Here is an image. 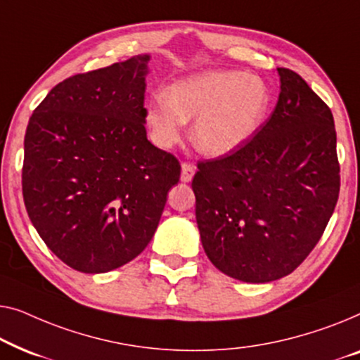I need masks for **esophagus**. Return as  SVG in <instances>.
I'll return each mask as SVG.
<instances>
[{
	"mask_svg": "<svg viewBox=\"0 0 360 360\" xmlns=\"http://www.w3.org/2000/svg\"><path fill=\"white\" fill-rule=\"evenodd\" d=\"M195 174V168L192 165H182V173H181V181L182 182H189L192 181Z\"/></svg>",
	"mask_w": 360,
	"mask_h": 360,
	"instance_id": "esophagus-1",
	"label": "esophagus"
}]
</instances>
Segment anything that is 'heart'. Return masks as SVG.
Listing matches in <instances>:
<instances>
[{
	"label": "heart",
	"instance_id": "1",
	"mask_svg": "<svg viewBox=\"0 0 360 360\" xmlns=\"http://www.w3.org/2000/svg\"><path fill=\"white\" fill-rule=\"evenodd\" d=\"M264 81L235 70H212L176 81L146 108V124L160 146L181 139L195 119L192 139L202 153L221 156L241 146L259 127L269 108Z\"/></svg>",
	"mask_w": 360,
	"mask_h": 360
}]
</instances>
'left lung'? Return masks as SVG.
Here are the masks:
<instances>
[{
  "label": "left lung",
  "mask_w": 360,
  "mask_h": 360,
  "mask_svg": "<svg viewBox=\"0 0 360 360\" xmlns=\"http://www.w3.org/2000/svg\"><path fill=\"white\" fill-rule=\"evenodd\" d=\"M277 72L271 117L236 150L200 160L192 179L205 255L251 283L285 277L307 259L341 186L331 109L300 75Z\"/></svg>",
  "instance_id": "1"
}]
</instances>
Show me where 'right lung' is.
<instances>
[{"mask_svg": "<svg viewBox=\"0 0 360 360\" xmlns=\"http://www.w3.org/2000/svg\"><path fill=\"white\" fill-rule=\"evenodd\" d=\"M148 55L58 83L30 115L22 197L49 250L101 274L135 259L153 238L179 160L146 139Z\"/></svg>", "mask_w": 360, "mask_h": 360, "instance_id": "add662e5", "label": "right lung"}]
</instances>
